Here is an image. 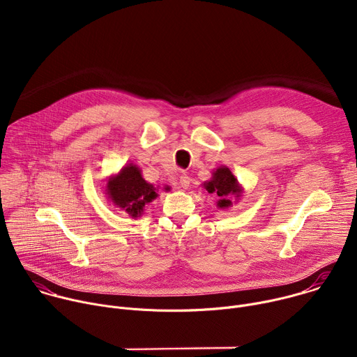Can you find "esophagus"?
<instances>
[{
	"mask_svg": "<svg viewBox=\"0 0 357 357\" xmlns=\"http://www.w3.org/2000/svg\"><path fill=\"white\" fill-rule=\"evenodd\" d=\"M189 183H190V178L188 176V175H181V178H179V186L181 188H183V189H188L189 188Z\"/></svg>",
	"mask_w": 357,
	"mask_h": 357,
	"instance_id": "1",
	"label": "esophagus"
}]
</instances>
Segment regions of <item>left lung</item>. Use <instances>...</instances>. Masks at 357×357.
Listing matches in <instances>:
<instances>
[{
	"label": "left lung",
	"mask_w": 357,
	"mask_h": 357,
	"mask_svg": "<svg viewBox=\"0 0 357 357\" xmlns=\"http://www.w3.org/2000/svg\"><path fill=\"white\" fill-rule=\"evenodd\" d=\"M203 188H205L209 193L218 196L219 209L230 208L233 205L230 197L234 196L238 199L243 192L236 176L231 174V171L227 167H219L212 174V179L203 183Z\"/></svg>",
	"instance_id": "8db88e82"
}]
</instances>
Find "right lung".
<instances>
[{
	"label": "right lung",
	"mask_w": 357,
	"mask_h": 357,
	"mask_svg": "<svg viewBox=\"0 0 357 357\" xmlns=\"http://www.w3.org/2000/svg\"><path fill=\"white\" fill-rule=\"evenodd\" d=\"M106 193L117 208L131 218L141 216L145 205L158 196L157 188L142 178L141 169L134 164L123 167L117 175L109 179Z\"/></svg>",
	"instance_id": "obj_1"
}]
</instances>
